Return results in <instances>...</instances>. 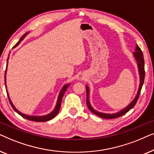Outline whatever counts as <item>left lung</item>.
Returning <instances> with one entry per match:
<instances>
[{
  "instance_id": "8db88e82",
  "label": "left lung",
  "mask_w": 154,
  "mask_h": 154,
  "mask_svg": "<svg viewBox=\"0 0 154 154\" xmlns=\"http://www.w3.org/2000/svg\"><path fill=\"white\" fill-rule=\"evenodd\" d=\"M133 55L135 58V60L137 62V66H138V70H139V73H140V86H139V90L137 91V95L133 100L132 101L131 103L125 107V109H123V110L119 111V112L116 113H101L99 112V111L94 110V109L92 108V106L90 104L89 102V88H88V85L85 86L86 88V94H87V98H86V103H87V106L90 111H92V113L96 114L98 116L101 118H103V119H116V118L121 117L122 116L125 114L126 113L128 112L130 109L133 108L134 105L136 104L137 102L139 97H140L141 90H142L143 83H144V77H145V71H144V57H143V53L142 51L141 50L140 48L137 45L135 48V50L133 52Z\"/></svg>"
}]
</instances>
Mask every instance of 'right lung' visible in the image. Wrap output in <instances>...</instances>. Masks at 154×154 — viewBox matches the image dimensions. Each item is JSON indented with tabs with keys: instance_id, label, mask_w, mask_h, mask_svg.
Listing matches in <instances>:
<instances>
[{
	"instance_id": "1",
	"label": "right lung",
	"mask_w": 154,
	"mask_h": 154,
	"mask_svg": "<svg viewBox=\"0 0 154 154\" xmlns=\"http://www.w3.org/2000/svg\"><path fill=\"white\" fill-rule=\"evenodd\" d=\"M28 32L25 33L24 35H22V37H21V38L20 39V41L17 42V43L14 46L13 48H15L20 43V42L22 41L23 39L25 37H26V35L28 34ZM8 59H9V56H8V61H7V66H6V70H5V88H6V71H7V67H8ZM70 85V83L69 84H66V85H64L63 86V88H62V90H60V94H59V96H58V99H57V104H56V106L54 109L53 110V111H52L51 113H50L48 115H45V116H29V115H26V114H24V113H21L20 111H19L17 109L15 108V106H14L13 104H12L11 100H10V97H9V94H8V92L7 91V90H6V91H7V94H8V99H9V102L10 103V104H11V106L12 108L14 111H16L17 113H18V114H20L21 116H22L23 118H24V119H26L27 120H29V121H35V122H45V121H50V120H51L53 119L57 115V113H59V111H60V106H61V104H62V97L63 96H64V94L65 93V92H66V90L67 89V88L69 87V86ZM6 89H7V88H6Z\"/></svg>"
}]
</instances>
